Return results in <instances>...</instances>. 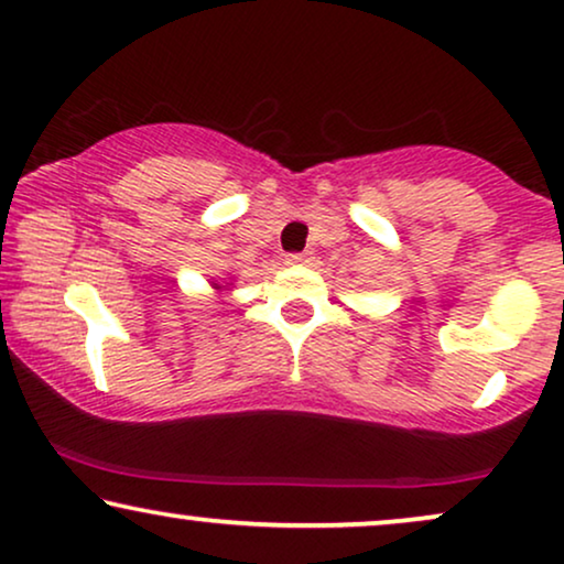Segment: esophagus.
<instances>
[{"instance_id": "34e87169", "label": "esophagus", "mask_w": 564, "mask_h": 564, "mask_svg": "<svg viewBox=\"0 0 564 564\" xmlns=\"http://www.w3.org/2000/svg\"><path fill=\"white\" fill-rule=\"evenodd\" d=\"M288 264H307V253H288Z\"/></svg>"}]
</instances>
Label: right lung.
<instances>
[{
    "label": "right lung",
    "instance_id": "obj_1",
    "mask_svg": "<svg viewBox=\"0 0 564 564\" xmlns=\"http://www.w3.org/2000/svg\"><path fill=\"white\" fill-rule=\"evenodd\" d=\"M215 290H220V284H215Z\"/></svg>",
    "mask_w": 564,
    "mask_h": 564
}]
</instances>
